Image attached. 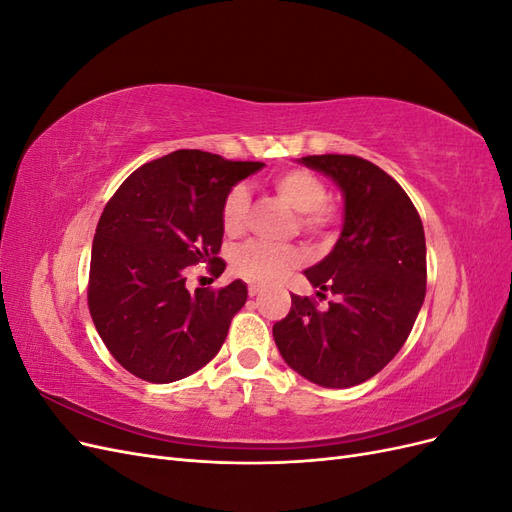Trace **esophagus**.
<instances>
[{"label":"esophagus","mask_w":512,"mask_h":512,"mask_svg":"<svg viewBox=\"0 0 512 512\" xmlns=\"http://www.w3.org/2000/svg\"><path fill=\"white\" fill-rule=\"evenodd\" d=\"M247 292H250V297H252V299H256L258 294H260V286H256V284H250V288H247Z\"/></svg>","instance_id":"obj_1"}]
</instances>
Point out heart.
Wrapping results in <instances>:
<instances>
[{"instance_id": "obj_1", "label": "heart", "mask_w": 512, "mask_h": 512, "mask_svg": "<svg viewBox=\"0 0 512 512\" xmlns=\"http://www.w3.org/2000/svg\"><path fill=\"white\" fill-rule=\"evenodd\" d=\"M273 188L286 203L301 213V228L312 237L327 235L335 224V209L327 203L329 190L312 170L290 168L277 173ZM247 211H250V192L245 185H235L224 198L222 205V228L228 237H239L247 224ZM301 262V252L294 245H269L250 243L241 247L235 254V271L245 280L258 284H273L294 269Z\"/></svg>"}]
</instances>
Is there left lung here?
<instances>
[{
    "label": "left lung",
    "instance_id": "obj_1",
    "mask_svg": "<svg viewBox=\"0 0 512 512\" xmlns=\"http://www.w3.org/2000/svg\"><path fill=\"white\" fill-rule=\"evenodd\" d=\"M299 162L344 194L342 235L305 271L318 297L331 290L335 301L318 312L309 297L290 294L273 339L297 374L324 389H348L376 376L406 344L425 301V230L404 188L376 164L337 153Z\"/></svg>",
    "mask_w": 512,
    "mask_h": 512
}]
</instances>
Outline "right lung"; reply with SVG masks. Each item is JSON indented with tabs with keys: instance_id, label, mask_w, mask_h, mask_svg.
Instances as JSON below:
<instances>
[{
	"instance_id": "add662e5",
	"label": "right lung",
	"mask_w": 512,
	"mask_h": 512,
	"mask_svg": "<svg viewBox=\"0 0 512 512\" xmlns=\"http://www.w3.org/2000/svg\"><path fill=\"white\" fill-rule=\"evenodd\" d=\"M262 166L179 149L134 170L106 203L87 301L104 346L136 378L175 382L220 352L247 286L190 292L185 271L198 262H218L213 275L224 271V198Z\"/></svg>"
}]
</instances>
